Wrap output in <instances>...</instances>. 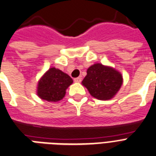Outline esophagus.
Returning a JSON list of instances; mask_svg holds the SVG:
<instances>
[{
	"mask_svg": "<svg viewBox=\"0 0 156 156\" xmlns=\"http://www.w3.org/2000/svg\"><path fill=\"white\" fill-rule=\"evenodd\" d=\"M74 81L75 82H81V81H82V78L81 77H78V78H74Z\"/></svg>",
	"mask_w": 156,
	"mask_h": 156,
	"instance_id": "obj_1",
	"label": "esophagus"
}]
</instances>
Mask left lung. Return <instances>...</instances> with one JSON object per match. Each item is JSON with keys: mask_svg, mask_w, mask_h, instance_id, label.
<instances>
[{"mask_svg": "<svg viewBox=\"0 0 156 156\" xmlns=\"http://www.w3.org/2000/svg\"><path fill=\"white\" fill-rule=\"evenodd\" d=\"M87 73L82 83L97 99H111L119 90L122 84V76L119 72L101 63L90 66Z\"/></svg>", "mask_w": 156, "mask_h": 156, "instance_id": "left-lung-1", "label": "left lung"}]
</instances>
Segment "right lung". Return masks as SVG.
I'll list each match as a JSON object with an SVG mask.
<instances>
[{"label": "right lung", "instance_id": "add662e5", "mask_svg": "<svg viewBox=\"0 0 156 156\" xmlns=\"http://www.w3.org/2000/svg\"><path fill=\"white\" fill-rule=\"evenodd\" d=\"M73 83L68 74L56 68H50L39 80L37 94L39 98L48 102L62 99L66 90Z\"/></svg>", "mask_w": 156, "mask_h": 156}]
</instances>
